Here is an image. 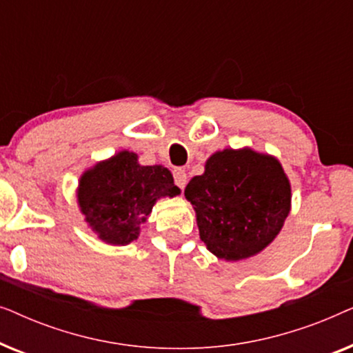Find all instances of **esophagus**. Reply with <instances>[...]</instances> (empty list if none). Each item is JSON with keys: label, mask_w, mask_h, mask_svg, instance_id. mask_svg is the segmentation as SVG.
Returning <instances> with one entry per match:
<instances>
[{"label": "esophagus", "mask_w": 353, "mask_h": 353, "mask_svg": "<svg viewBox=\"0 0 353 353\" xmlns=\"http://www.w3.org/2000/svg\"><path fill=\"white\" fill-rule=\"evenodd\" d=\"M173 180H175V185L183 190V188L186 186V181H188L186 172L183 170V168H175V170H173Z\"/></svg>", "instance_id": "esophagus-1"}]
</instances>
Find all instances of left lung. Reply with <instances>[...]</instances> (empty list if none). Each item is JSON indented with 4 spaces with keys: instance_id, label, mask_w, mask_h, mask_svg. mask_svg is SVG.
Masks as SVG:
<instances>
[{
    "instance_id": "obj_1",
    "label": "left lung",
    "mask_w": 353,
    "mask_h": 353,
    "mask_svg": "<svg viewBox=\"0 0 353 353\" xmlns=\"http://www.w3.org/2000/svg\"><path fill=\"white\" fill-rule=\"evenodd\" d=\"M185 196L194 205L207 249L226 260L248 259L267 248L291 205V186L279 162L250 149L214 154Z\"/></svg>"
}]
</instances>
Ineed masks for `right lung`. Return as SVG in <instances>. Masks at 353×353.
I'll list each match as a JSON object with an SVG mask.
<instances>
[{
    "label": "right lung",
    "mask_w": 353,
    "mask_h": 353,
    "mask_svg": "<svg viewBox=\"0 0 353 353\" xmlns=\"http://www.w3.org/2000/svg\"><path fill=\"white\" fill-rule=\"evenodd\" d=\"M137 161V154L122 151L98 163L80 180L81 212L109 244L132 243L159 197L180 194L165 167H143Z\"/></svg>",
    "instance_id": "obj_1"
}]
</instances>
